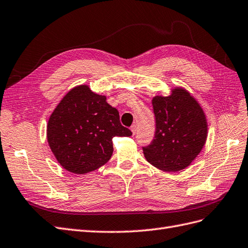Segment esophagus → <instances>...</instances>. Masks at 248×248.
I'll list each match as a JSON object with an SVG mask.
<instances>
[{
    "label": "esophagus",
    "mask_w": 248,
    "mask_h": 248,
    "mask_svg": "<svg viewBox=\"0 0 248 248\" xmlns=\"http://www.w3.org/2000/svg\"><path fill=\"white\" fill-rule=\"evenodd\" d=\"M131 131H132V133H133V135H135V134H136V131H137V126H136V124H133V125L131 126Z\"/></svg>",
    "instance_id": "esophagus-1"
}]
</instances>
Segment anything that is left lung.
Returning a JSON list of instances; mask_svg holds the SVG:
<instances>
[{"label": "left lung", "instance_id": "left-lung-1", "mask_svg": "<svg viewBox=\"0 0 248 248\" xmlns=\"http://www.w3.org/2000/svg\"><path fill=\"white\" fill-rule=\"evenodd\" d=\"M155 134L143 147L147 162L160 170L181 171L195 160L206 144L208 123L202 106L184 87L170 89V94L153 97Z\"/></svg>", "mask_w": 248, "mask_h": 248}]
</instances>
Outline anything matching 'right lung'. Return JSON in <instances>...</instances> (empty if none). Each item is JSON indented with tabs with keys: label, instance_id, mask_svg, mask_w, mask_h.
Wrapping results in <instances>:
<instances>
[{
	"label": "right lung",
	"instance_id": "right-lung-1",
	"mask_svg": "<svg viewBox=\"0 0 248 248\" xmlns=\"http://www.w3.org/2000/svg\"><path fill=\"white\" fill-rule=\"evenodd\" d=\"M106 95L88 85H78L62 97L48 118L46 139L58 163L75 174L96 170L110 160L112 139L130 137L119 122V113Z\"/></svg>",
	"mask_w": 248,
	"mask_h": 248
}]
</instances>
